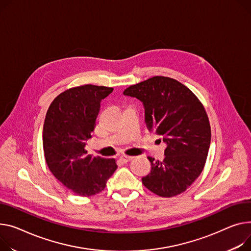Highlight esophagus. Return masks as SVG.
I'll use <instances>...</instances> for the list:
<instances>
[{"mask_svg":"<svg viewBox=\"0 0 251 251\" xmlns=\"http://www.w3.org/2000/svg\"><path fill=\"white\" fill-rule=\"evenodd\" d=\"M133 159V156H130V155H121L120 156V160L122 161V162H128V161H130V160H132Z\"/></svg>","mask_w":251,"mask_h":251,"instance_id":"34e87169","label":"esophagus"}]
</instances>
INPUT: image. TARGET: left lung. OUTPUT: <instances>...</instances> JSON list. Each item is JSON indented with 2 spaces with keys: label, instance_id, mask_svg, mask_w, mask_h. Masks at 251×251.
Wrapping results in <instances>:
<instances>
[{
  "label": "left lung",
  "instance_id": "1",
  "mask_svg": "<svg viewBox=\"0 0 251 251\" xmlns=\"http://www.w3.org/2000/svg\"><path fill=\"white\" fill-rule=\"evenodd\" d=\"M123 94L142 102L147 129L166 144L163 160L148 157L151 171L142 177L143 185L165 198L185 192L201 175L209 152L211 128L202 103L186 86L166 76L148 78Z\"/></svg>",
  "mask_w": 251,
  "mask_h": 251
}]
</instances>
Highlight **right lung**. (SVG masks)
Wrapping results in <instances>:
<instances>
[{"instance_id":"obj_1","label":"right lung","mask_w":251,"mask_h":251,"mask_svg":"<svg viewBox=\"0 0 251 251\" xmlns=\"http://www.w3.org/2000/svg\"><path fill=\"white\" fill-rule=\"evenodd\" d=\"M113 88L85 85L58 95L50 104L43 125V150L52 175L75 195L90 197L104 191L117 170L114 158L95 157L85 149L96 127L102 100Z\"/></svg>"}]
</instances>
